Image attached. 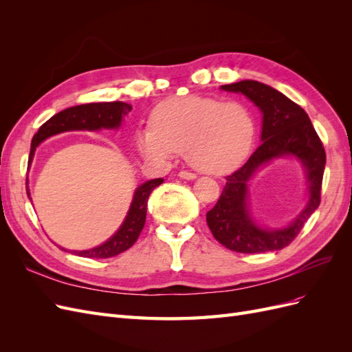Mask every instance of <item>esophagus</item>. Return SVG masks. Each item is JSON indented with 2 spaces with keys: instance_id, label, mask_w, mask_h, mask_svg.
Wrapping results in <instances>:
<instances>
[{
  "instance_id": "34e87169",
  "label": "esophagus",
  "mask_w": 352,
  "mask_h": 352,
  "mask_svg": "<svg viewBox=\"0 0 352 352\" xmlns=\"http://www.w3.org/2000/svg\"><path fill=\"white\" fill-rule=\"evenodd\" d=\"M179 177L186 179V180H194L197 179V175L192 172H188V170H182V172H179Z\"/></svg>"
}]
</instances>
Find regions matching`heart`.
I'll list each match as a JSON object with an SVG mask.
<instances>
[{"label": "heart", "mask_w": 352, "mask_h": 352, "mask_svg": "<svg viewBox=\"0 0 352 352\" xmlns=\"http://www.w3.org/2000/svg\"><path fill=\"white\" fill-rule=\"evenodd\" d=\"M254 135L252 116L243 104L189 95L160 105L154 126L140 133L138 146L146 158L160 162L186 153L199 172L225 175L247 158Z\"/></svg>", "instance_id": "b5f03b06"}]
</instances>
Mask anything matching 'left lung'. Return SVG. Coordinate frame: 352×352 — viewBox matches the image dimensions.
Wrapping results in <instances>:
<instances>
[{
	"mask_svg": "<svg viewBox=\"0 0 352 352\" xmlns=\"http://www.w3.org/2000/svg\"><path fill=\"white\" fill-rule=\"evenodd\" d=\"M228 92H241L263 113V144L248 162L226 176L217 204L207 212V225L223 247L242 254L276 251L287 247L301 232L305 221L320 206L326 164L323 144L310 117L287 97L257 80L223 85ZM292 155L303 163L309 182L306 208L287 228L269 231L257 227L248 210V184L253 173L270 159Z\"/></svg>",
	"mask_w": 352,
	"mask_h": 352,
	"instance_id": "left-lung-1",
	"label": "left lung"
}]
</instances>
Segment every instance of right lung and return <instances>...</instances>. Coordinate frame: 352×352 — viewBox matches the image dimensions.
Wrapping results in <instances>:
<instances>
[{
	"label": "right lung",
	"mask_w": 352,
	"mask_h": 352,
	"mask_svg": "<svg viewBox=\"0 0 352 352\" xmlns=\"http://www.w3.org/2000/svg\"><path fill=\"white\" fill-rule=\"evenodd\" d=\"M132 110L131 104L122 101L114 102H91L82 104L76 107H70L63 110L51 117L42 124L38 132L35 133L34 140L30 144V154H29V166L34 158L36 146L45 141L47 138L57 135L67 131H100L102 127L105 129H117L120 126L123 117ZM163 184V179H151L148 182L142 184L135 190L133 201L131 204L129 212L123 221L120 229L114 235L104 242L100 247H95L87 251H73V254L80 255L87 258H110L116 257L120 252L129 250L136 242L138 236L144 229L145 219H146V204L148 197L154 190V188ZM26 190H28V179H26ZM29 195V190H28ZM65 250V248H61Z\"/></svg>",
	"instance_id": "add662e5"
}]
</instances>
